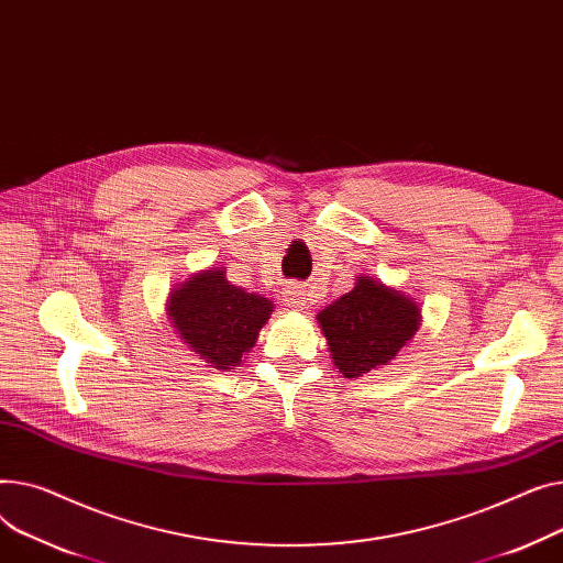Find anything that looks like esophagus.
<instances>
[{
  "mask_svg": "<svg viewBox=\"0 0 563 563\" xmlns=\"http://www.w3.org/2000/svg\"><path fill=\"white\" fill-rule=\"evenodd\" d=\"M284 302L292 309H305V302H307V290L302 286H286L284 292Z\"/></svg>",
  "mask_w": 563,
  "mask_h": 563,
  "instance_id": "obj_1",
  "label": "esophagus"
}]
</instances>
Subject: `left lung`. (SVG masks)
Returning <instances> with one entry per match:
<instances>
[{
  "label": "left lung",
  "instance_id": "obj_1",
  "mask_svg": "<svg viewBox=\"0 0 563 563\" xmlns=\"http://www.w3.org/2000/svg\"><path fill=\"white\" fill-rule=\"evenodd\" d=\"M318 322L339 373L352 379L386 366L413 339L420 311L400 290L358 277L350 292L318 313Z\"/></svg>",
  "mask_w": 563,
  "mask_h": 563
}]
</instances>
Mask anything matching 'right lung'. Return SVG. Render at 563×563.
I'll use <instances>...</instances> for the list:
<instances>
[{
    "mask_svg": "<svg viewBox=\"0 0 563 563\" xmlns=\"http://www.w3.org/2000/svg\"><path fill=\"white\" fill-rule=\"evenodd\" d=\"M271 313V300L227 282L222 271L190 277L173 290L168 305L181 341L218 371L239 366Z\"/></svg>",
    "mask_w": 563,
    "mask_h": 563,
    "instance_id": "right-lung-1",
    "label": "right lung"
}]
</instances>
